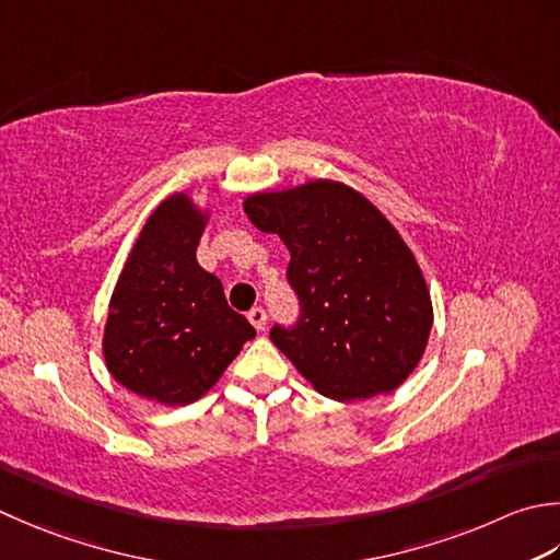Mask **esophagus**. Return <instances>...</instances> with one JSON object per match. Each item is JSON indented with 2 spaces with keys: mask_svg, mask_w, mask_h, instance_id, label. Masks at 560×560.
<instances>
[{
  "mask_svg": "<svg viewBox=\"0 0 560 560\" xmlns=\"http://www.w3.org/2000/svg\"><path fill=\"white\" fill-rule=\"evenodd\" d=\"M247 320L255 325L257 332H261V330H265V325H267V311L259 308V305H255V308L247 313Z\"/></svg>",
  "mask_w": 560,
  "mask_h": 560,
  "instance_id": "34e87169",
  "label": "esophagus"
}]
</instances>
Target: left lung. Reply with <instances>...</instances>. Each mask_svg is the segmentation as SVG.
Returning <instances> with one entry per match:
<instances>
[{"instance_id": "1", "label": "left lung", "mask_w": 560, "mask_h": 560, "mask_svg": "<svg viewBox=\"0 0 560 560\" xmlns=\"http://www.w3.org/2000/svg\"><path fill=\"white\" fill-rule=\"evenodd\" d=\"M245 213L291 252L293 325L271 342L315 390L369 400L396 390L418 366L432 330V301L412 252L378 208L339 182L255 194Z\"/></svg>"}]
</instances>
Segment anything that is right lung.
Returning <instances> with one entry per match:
<instances>
[{
  "mask_svg": "<svg viewBox=\"0 0 560 560\" xmlns=\"http://www.w3.org/2000/svg\"><path fill=\"white\" fill-rule=\"evenodd\" d=\"M206 215L184 194L148 218L108 305L104 359L112 376L164 405L199 400L255 327L230 308L223 283L196 261Z\"/></svg>",
  "mask_w": 560,
  "mask_h": 560,
  "instance_id": "obj_1",
  "label": "right lung"
}]
</instances>
